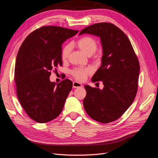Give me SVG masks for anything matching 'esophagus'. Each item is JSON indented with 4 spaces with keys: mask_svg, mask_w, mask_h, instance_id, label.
<instances>
[{
    "mask_svg": "<svg viewBox=\"0 0 158 158\" xmlns=\"http://www.w3.org/2000/svg\"><path fill=\"white\" fill-rule=\"evenodd\" d=\"M73 86L74 88H81L82 87V84H80L78 82H74L73 84Z\"/></svg>",
    "mask_w": 158,
    "mask_h": 158,
    "instance_id": "1",
    "label": "esophagus"
}]
</instances>
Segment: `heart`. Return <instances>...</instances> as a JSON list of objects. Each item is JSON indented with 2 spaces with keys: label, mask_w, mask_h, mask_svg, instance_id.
<instances>
[{
  "label": "heart",
  "mask_w": 158,
  "mask_h": 158,
  "mask_svg": "<svg viewBox=\"0 0 158 158\" xmlns=\"http://www.w3.org/2000/svg\"><path fill=\"white\" fill-rule=\"evenodd\" d=\"M77 44L80 50L88 55H93L98 48V43L93 37L85 36L81 37L77 41ZM71 51V45H66L62 51V58L63 60L68 59ZM92 72V68H76L72 71V74L78 80H84L87 77L88 74Z\"/></svg>",
  "instance_id": "obj_1"
}]
</instances>
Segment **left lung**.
Listing matches in <instances>:
<instances>
[{"instance_id":"left-lung-1","label":"left lung","mask_w":158,"mask_h":158,"mask_svg":"<svg viewBox=\"0 0 158 158\" xmlns=\"http://www.w3.org/2000/svg\"><path fill=\"white\" fill-rule=\"evenodd\" d=\"M83 33L100 37L103 49L102 66L92 78L102 81L103 89L85 85L83 104L94 120L109 123L117 120L131 106L138 90L140 64L131 43L121 29L102 22L85 27Z\"/></svg>"}]
</instances>
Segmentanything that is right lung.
<instances>
[{
    "mask_svg": "<svg viewBox=\"0 0 158 158\" xmlns=\"http://www.w3.org/2000/svg\"><path fill=\"white\" fill-rule=\"evenodd\" d=\"M78 30L43 26L22 43L16 56L14 80L21 106L33 120L49 122L58 117L73 88L69 79L51 82V71L62 66V45Z\"/></svg>",
    "mask_w": 158,
    "mask_h": 158,
    "instance_id": "add662e5",
    "label": "right lung"
}]
</instances>
